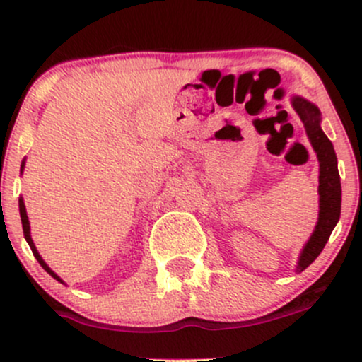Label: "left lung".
<instances>
[{"mask_svg": "<svg viewBox=\"0 0 362 362\" xmlns=\"http://www.w3.org/2000/svg\"><path fill=\"white\" fill-rule=\"evenodd\" d=\"M293 107L305 124L306 134H308L311 146L317 151L320 161V214L317 228H315L306 247L303 248L300 262H298L296 271L303 272L323 250L328 238H330L332 230L339 221L342 189H340V175L334 144L330 143V139L320 127V110L313 103L300 97L293 98Z\"/></svg>", "mask_w": 362, "mask_h": 362, "instance_id": "1", "label": "left lung"}]
</instances>
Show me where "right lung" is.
<instances>
[{
  "label": "right lung",
  "instance_id": "right-lung-1",
  "mask_svg": "<svg viewBox=\"0 0 362 362\" xmlns=\"http://www.w3.org/2000/svg\"><path fill=\"white\" fill-rule=\"evenodd\" d=\"M22 168H23V165H22ZM18 206H20V218H22V226H23V235H25V240H27V243L30 245V248H32V253H34V257L37 260H39V264L42 265V267L45 269V271H47L49 274H51V276L54 277V279H57V281H61L59 277L56 276V274H54L51 269L47 267V264H45V262L42 260V257L39 255V252H37V248H35V245H34V242H32V238H30V224H28V218H27V211H25V204H23V199H20L18 201ZM62 282V281H61Z\"/></svg>",
  "mask_w": 362,
  "mask_h": 362
}]
</instances>
